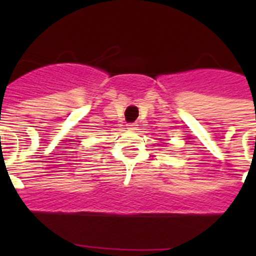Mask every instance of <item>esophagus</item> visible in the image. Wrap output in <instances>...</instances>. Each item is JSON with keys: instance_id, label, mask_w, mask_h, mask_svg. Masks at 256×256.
<instances>
[{"instance_id": "esophagus-1", "label": "esophagus", "mask_w": 256, "mask_h": 256, "mask_svg": "<svg viewBox=\"0 0 256 256\" xmlns=\"http://www.w3.org/2000/svg\"><path fill=\"white\" fill-rule=\"evenodd\" d=\"M137 126H138L137 123H130L128 126H126V128H128L130 130H137Z\"/></svg>"}]
</instances>
